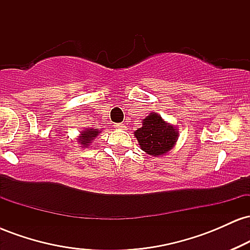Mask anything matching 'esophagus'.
Returning a JSON list of instances; mask_svg holds the SVG:
<instances>
[{
	"mask_svg": "<svg viewBox=\"0 0 250 250\" xmlns=\"http://www.w3.org/2000/svg\"><path fill=\"white\" fill-rule=\"evenodd\" d=\"M115 128L125 129V125H123V123H115Z\"/></svg>",
	"mask_w": 250,
	"mask_h": 250,
	"instance_id": "34e87169",
	"label": "esophagus"
}]
</instances>
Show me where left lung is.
Segmentation results:
<instances>
[{"label":"left lung","mask_w":250,"mask_h":250,"mask_svg":"<svg viewBox=\"0 0 250 250\" xmlns=\"http://www.w3.org/2000/svg\"><path fill=\"white\" fill-rule=\"evenodd\" d=\"M135 137L143 151L153 156L167 154L179 137V131L156 113H150L143 119L142 127L135 130Z\"/></svg>","instance_id":"left-lung-1"}]
</instances>
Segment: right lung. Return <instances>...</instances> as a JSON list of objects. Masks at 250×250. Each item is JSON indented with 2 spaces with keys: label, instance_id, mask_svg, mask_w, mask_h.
Instances as JSON below:
<instances>
[{
  "label": "right lung",
  "instance_id": "1",
  "mask_svg": "<svg viewBox=\"0 0 250 250\" xmlns=\"http://www.w3.org/2000/svg\"><path fill=\"white\" fill-rule=\"evenodd\" d=\"M101 131L97 130V129H94V128H89V129H85V130H82L81 131V135H80L79 137V141L80 145H82V148H88L89 145H90L91 141H94V139L99 135Z\"/></svg>",
  "mask_w": 250,
  "mask_h": 250
}]
</instances>
